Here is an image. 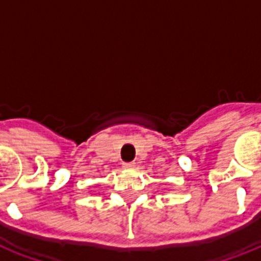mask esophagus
<instances>
[{"label":"esophagus","instance_id":"1","mask_svg":"<svg viewBox=\"0 0 261 261\" xmlns=\"http://www.w3.org/2000/svg\"><path fill=\"white\" fill-rule=\"evenodd\" d=\"M123 168H124V169H134V168H136V162H124V164H123Z\"/></svg>","mask_w":261,"mask_h":261}]
</instances>
